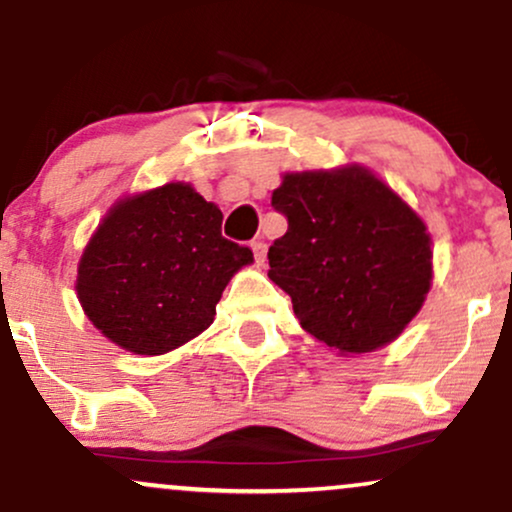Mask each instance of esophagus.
Masks as SVG:
<instances>
[{
  "label": "esophagus",
  "mask_w": 512,
  "mask_h": 512,
  "mask_svg": "<svg viewBox=\"0 0 512 512\" xmlns=\"http://www.w3.org/2000/svg\"><path fill=\"white\" fill-rule=\"evenodd\" d=\"M252 252H255V262L264 264V260H267V243L264 240H255L252 243Z\"/></svg>",
  "instance_id": "34e87169"
}]
</instances>
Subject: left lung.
<instances>
[{
	"label": "left lung",
	"mask_w": 512,
	"mask_h": 512,
	"mask_svg": "<svg viewBox=\"0 0 512 512\" xmlns=\"http://www.w3.org/2000/svg\"><path fill=\"white\" fill-rule=\"evenodd\" d=\"M272 207L289 231L269 248L267 274L291 296L305 332L342 354H366L419 313L431 289V238L373 173H289Z\"/></svg>",
	"instance_id": "8db88e82"
}]
</instances>
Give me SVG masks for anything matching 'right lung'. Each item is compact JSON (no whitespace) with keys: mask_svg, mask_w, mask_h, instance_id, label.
<instances>
[{"mask_svg":"<svg viewBox=\"0 0 512 512\" xmlns=\"http://www.w3.org/2000/svg\"><path fill=\"white\" fill-rule=\"evenodd\" d=\"M221 221L219 207L185 182L115 204L79 262L88 320L144 356L207 330L231 276L252 262L248 245L221 236Z\"/></svg>","mask_w":512,"mask_h":512,"instance_id":"right-lung-1","label":"right lung"}]
</instances>
